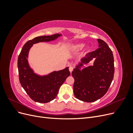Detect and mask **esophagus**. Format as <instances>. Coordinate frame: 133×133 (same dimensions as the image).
Returning <instances> with one entry per match:
<instances>
[{
    "mask_svg": "<svg viewBox=\"0 0 133 133\" xmlns=\"http://www.w3.org/2000/svg\"><path fill=\"white\" fill-rule=\"evenodd\" d=\"M73 66H70V67H69V71H70V73H71L72 71H73Z\"/></svg>",
    "mask_w": 133,
    "mask_h": 133,
    "instance_id": "1",
    "label": "esophagus"
}]
</instances>
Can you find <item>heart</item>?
Listing matches in <instances>:
<instances>
[{
	"label": "heart",
	"instance_id": "obj_1",
	"mask_svg": "<svg viewBox=\"0 0 133 133\" xmlns=\"http://www.w3.org/2000/svg\"><path fill=\"white\" fill-rule=\"evenodd\" d=\"M84 46H85V44L83 43H80V44H76L75 45H74L73 48V51H75V52H78L79 51L81 50H82Z\"/></svg>",
	"mask_w": 133,
	"mask_h": 133
}]
</instances>
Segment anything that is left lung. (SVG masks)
<instances>
[{
  "instance_id": "obj_1",
  "label": "left lung",
  "mask_w": 133,
  "mask_h": 133,
  "mask_svg": "<svg viewBox=\"0 0 133 133\" xmlns=\"http://www.w3.org/2000/svg\"><path fill=\"white\" fill-rule=\"evenodd\" d=\"M99 48L88 53L81 59V63L72 71L74 78V95L78 99L85 102H93L105 95L114 78V57L108 44L98 39ZM95 58L94 65L79 69L84 63Z\"/></svg>"
}]
</instances>
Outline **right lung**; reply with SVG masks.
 Returning a JSON list of instances; mask_svg holds the SVG:
<instances>
[{"instance_id":"add662e5","label":"right lung","mask_w":133,"mask_h":133,"mask_svg":"<svg viewBox=\"0 0 133 133\" xmlns=\"http://www.w3.org/2000/svg\"><path fill=\"white\" fill-rule=\"evenodd\" d=\"M61 35L55 34L50 36H40L28 41L24 45L18 57L19 78L22 87L34 102L46 103L54 100L58 95L60 87L70 75L69 68L45 76L34 73L28 62V53L33 44L39 42L54 41Z\"/></svg>"}]
</instances>
